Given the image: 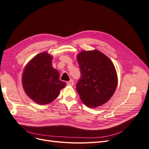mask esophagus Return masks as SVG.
I'll return each instance as SVG.
<instances>
[{"label":"esophagus","mask_w":149,"mask_h":149,"mask_svg":"<svg viewBox=\"0 0 149 149\" xmlns=\"http://www.w3.org/2000/svg\"><path fill=\"white\" fill-rule=\"evenodd\" d=\"M67 84L68 86H73L74 85V81H73V79H71V80H70V81H68V82H67Z\"/></svg>","instance_id":"1"}]
</instances>
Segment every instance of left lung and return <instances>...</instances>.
I'll return each mask as SVG.
<instances>
[{
    "label": "left lung",
    "mask_w": 149,
    "mask_h": 149,
    "mask_svg": "<svg viewBox=\"0 0 149 149\" xmlns=\"http://www.w3.org/2000/svg\"><path fill=\"white\" fill-rule=\"evenodd\" d=\"M77 60L81 75L76 89L82 102L89 108L104 104L114 95L117 86L114 64L98 50L83 51Z\"/></svg>",
    "instance_id": "left-lung-1"
}]
</instances>
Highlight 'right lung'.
<instances>
[{"label":"right lung","instance_id":"obj_1","mask_svg":"<svg viewBox=\"0 0 149 149\" xmlns=\"http://www.w3.org/2000/svg\"><path fill=\"white\" fill-rule=\"evenodd\" d=\"M52 57L46 52L35 56L22 74L24 90L33 102L41 105L53 102L66 83L59 79L58 71L52 66Z\"/></svg>","mask_w":149,"mask_h":149}]
</instances>
